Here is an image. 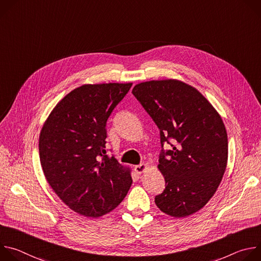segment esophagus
I'll list each match as a JSON object with an SVG mask.
<instances>
[{
    "label": "esophagus",
    "mask_w": 261,
    "mask_h": 261,
    "mask_svg": "<svg viewBox=\"0 0 261 261\" xmlns=\"http://www.w3.org/2000/svg\"><path fill=\"white\" fill-rule=\"evenodd\" d=\"M146 169H147V165H146V164H140V165H136V166L134 167V170H135L136 173H138V174L144 172Z\"/></svg>",
    "instance_id": "34e87169"
}]
</instances>
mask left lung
I'll use <instances>...</instances> for the list:
<instances>
[{
  "mask_svg": "<svg viewBox=\"0 0 261 261\" xmlns=\"http://www.w3.org/2000/svg\"><path fill=\"white\" fill-rule=\"evenodd\" d=\"M132 94L160 129L161 144L169 138L174 143L159 159L165 189L155 197L156 205L174 218L198 212L216 193L227 166L221 116L197 89L178 80L140 83Z\"/></svg>",
  "mask_w": 261,
  "mask_h": 261,
  "instance_id": "obj_1",
  "label": "left lung"
}]
</instances>
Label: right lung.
<instances>
[{"label":"right lung","instance_id":"add662e5","mask_svg":"<svg viewBox=\"0 0 261 261\" xmlns=\"http://www.w3.org/2000/svg\"><path fill=\"white\" fill-rule=\"evenodd\" d=\"M132 83L87 84L72 90L54 107L39 136L45 178L72 211L98 218L127 195L131 169L106 155V122Z\"/></svg>","mask_w":261,"mask_h":261}]
</instances>
